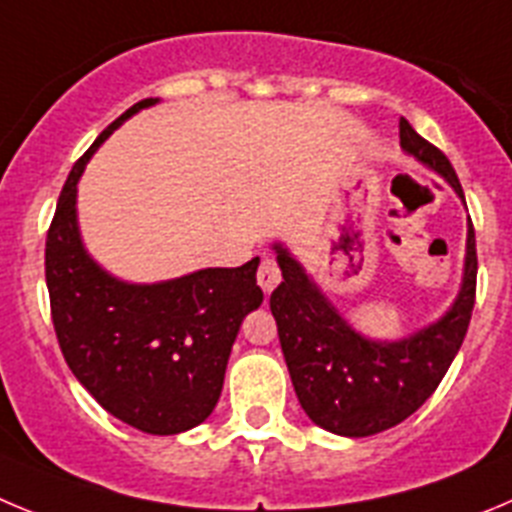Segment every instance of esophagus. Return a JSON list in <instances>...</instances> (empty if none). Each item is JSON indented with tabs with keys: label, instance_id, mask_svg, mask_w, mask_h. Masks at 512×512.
Here are the masks:
<instances>
[{
	"label": "esophagus",
	"instance_id": "esophagus-1",
	"mask_svg": "<svg viewBox=\"0 0 512 512\" xmlns=\"http://www.w3.org/2000/svg\"><path fill=\"white\" fill-rule=\"evenodd\" d=\"M257 283H260V288L265 290V293H273L275 285L280 283L278 262L270 260V257H265V260L260 262V270H257Z\"/></svg>",
	"mask_w": 512,
	"mask_h": 512
}]
</instances>
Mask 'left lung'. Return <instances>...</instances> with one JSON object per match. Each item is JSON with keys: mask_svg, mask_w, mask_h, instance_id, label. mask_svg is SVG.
Wrapping results in <instances>:
<instances>
[{"mask_svg": "<svg viewBox=\"0 0 512 512\" xmlns=\"http://www.w3.org/2000/svg\"><path fill=\"white\" fill-rule=\"evenodd\" d=\"M400 147L444 178L464 201L449 158L423 140L408 119H400ZM273 250L283 283L270 296V311L306 416L331 434L362 439L388 431L416 413L439 388L472 319L477 288L472 222L467 229L462 285L449 311L434 324L393 342H380L352 329L288 247L275 242Z\"/></svg>", "mask_w": 512, "mask_h": 512, "instance_id": "left-lung-1", "label": "left lung"}]
</instances>
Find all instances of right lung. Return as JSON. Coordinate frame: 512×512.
Instances as JSON below:
<instances>
[{"label":"right lung","mask_w":512,"mask_h":512,"mask_svg":"<svg viewBox=\"0 0 512 512\" xmlns=\"http://www.w3.org/2000/svg\"><path fill=\"white\" fill-rule=\"evenodd\" d=\"M155 104L137 101L73 165L48 229L45 280L58 344L76 380L127 426L173 436L211 416L239 326L260 308L262 290L260 257L242 267L127 283L86 250L76 211L86 163L119 124Z\"/></svg>","instance_id":"right-lung-1"}]
</instances>
